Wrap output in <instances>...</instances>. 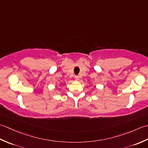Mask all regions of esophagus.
<instances>
[{"instance_id": "esophagus-1", "label": "esophagus", "mask_w": 148, "mask_h": 148, "mask_svg": "<svg viewBox=\"0 0 148 148\" xmlns=\"http://www.w3.org/2000/svg\"><path fill=\"white\" fill-rule=\"evenodd\" d=\"M74 78H75V79H76V80H79V76H75Z\"/></svg>"}]
</instances>
